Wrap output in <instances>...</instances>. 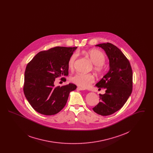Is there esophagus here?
Segmentation results:
<instances>
[{
	"mask_svg": "<svg viewBox=\"0 0 153 153\" xmlns=\"http://www.w3.org/2000/svg\"><path fill=\"white\" fill-rule=\"evenodd\" d=\"M77 89L79 90V91H84V90H85V89L84 88L79 87L77 88Z\"/></svg>",
	"mask_w": 153,
	"mask_h": 153,
	"instance_id": "esophagus-1",
	"label": "esophagus"
}]
</instances>
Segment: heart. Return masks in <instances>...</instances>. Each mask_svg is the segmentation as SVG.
I'll list each match as a JSON object with an SVG mask.
<instances>
[{"mask_svg":"<svg viewBox=\"0 0 153 153\" xmlns=\"http://www.w3.org/2000/svg\"><path fill=\"white\" fill-rule=\"evenodd\" d=\"M85 54L95 65V71L98 73H102L103 71L102 65L105 61V57L103 53L97 49H92L86 51ZM77 57V54L76 53H73L70 56L68 62L70 69H73ZM71 80L77 85L86 88L95 81V77L92 74H76L71 78Z\"/></svg>","mask_w":153,"mask_h":153,"instance_id":"obj_1","label":"heart"}]
</instances>
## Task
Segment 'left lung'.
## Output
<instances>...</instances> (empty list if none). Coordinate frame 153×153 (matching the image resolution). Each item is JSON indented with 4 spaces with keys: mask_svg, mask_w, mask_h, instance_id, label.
I'll use <instances>...</instances> for the list:
<instances>
[{
    "mask_svg": "<svg viewBox=\"0 0 153 153\" xmlns=\"http://www.w3.org/2000/svg\"><path fill=\"white\" fill-rule=\"evenodd\" d=\"M109 59V71L96 84L105 89L100 94V102L92 109L99 115L108 116L120 109L132 91V71L129 61L122 51L111 43L98 44Z\"/></svg>",
    "mask_w": 153,
    "mask_h": 153,
    "instance_id": "obj_1",
    "label": "left lung"
}]
</instances>
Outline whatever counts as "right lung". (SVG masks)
<instances>
[{
    "instance_id": "obj_1",
    "label": "right lung",
    "mask_w": 153,
    "mask_h": 153,
    "mask_svg": "<svg viewBox=\"0 0 153 153\" xmlns=\"http://www.w3.org/2000/svg\"><path fill=\"white\" fill-rule=\"evenodd\" d=\"M77 48H53L39 52L28 63L25 73L23 92L36 112L53 115L65 107L70 92L77 86L69 83L55 87L54 82L58 77L68 76V60Z\"/></svg>"
}]
</instances>
